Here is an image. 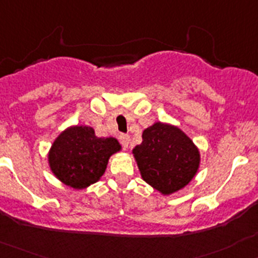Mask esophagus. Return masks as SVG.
<instances>
[{
  "instance_id": "obj_1",
  "label": "esophagus",
  "mask_w": 258,
  "mask_h": 258,
  "mask_svg": "<svg viewBox=\"0 0 258 258\" xmlns=\"http://www.w3.org/2000/svg\"><path fill=\"white\" fill-rule=\"evenodd\" d=\"M119 141H120V143H121L122 147L127 148L129 147V143H131V137L127 136V134H120Z\"/></svg>"
}]
</instances>
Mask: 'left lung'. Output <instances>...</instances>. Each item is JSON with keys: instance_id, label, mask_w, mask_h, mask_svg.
<instances>
[{"instance_id": "8db88e82", "label": "left lung", "mask_w": 258, "mask_h": 258, "mask_svg": "<svg viewBox=\"0 0 258 258\" xmlns=\"http://www.w3.org/2000/svg\"><path fill=\"white\" fill-rule=\"evenodd\" d=\"M142 138L133 153L143 180L162 195H171L192 180L200 165V152L179 127L155 122Z\"/></svg>"}]
</instances>
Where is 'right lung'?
<instances>
[{"label": "right lung", "mask_w": 258, "mask_h": 258, "mask_svg": "<svg viewBox=\"0 0 258 258\" xmlns=\"http://www.w3.org/2000/svg\"><path fill=\"white\" fill-rule=\"evenodd\" d=\"M120 150L115 138H98L89 126H73L57 137L48 155L52 172L75 189L96 183L105 172L108 158Z\"/></svg>", "instance_id": "add662e5"}]
</instances>
